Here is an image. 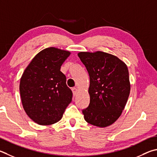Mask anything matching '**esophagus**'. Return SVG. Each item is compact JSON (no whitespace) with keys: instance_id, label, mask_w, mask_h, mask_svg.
<instances>
[{"instance_id":"obj_1","label":"esophagus","mask_w":157,"mask_h":157,"mask_svg":"<svg viewBox=\"0 0 157 157\" xmlns=\"http://www.w3.org/2000/svg\"><path fill=\"white\" fill-rule=\"evenodd\" d=\"M72 92H73V95L75 96L76 94H77V93H78V89H77L76 88H72Z\"/></svg>"}]
</instances>
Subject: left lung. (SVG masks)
I'll return each mask as SVG.
<instances>
[{
	"label": "left lung",
	"mask_w": 157,
	"mask_h": 157,
	"mask_svg": "<svg viewBox=\"0 0 157 157\" xmlns=\"http://www.w3.org/2000/svg\"><path fill=\"white\" fill-rule=\"evenodd\" d=\"M78 57L88 73L90 104L82 110L84 119L104 128L117 121L130 95L129 73L126 64L111 54L79 52Z\"/></svg>",
	"instance_id": "left-lung-1"
}]
</instances>
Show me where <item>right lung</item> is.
<instances>
[{
	"mask_svg": "<svg viewBox=\"0 0 157 157\" xmlns=\"http://www.w3.org/2000/svg\"><path fill=\"white\" fill-rule=\"evenodd\" d=\"M71 53L55 47L39 52L25 69L20 82L24 110L39 125L59 121L72 101L73 93L60 71Z\"/></svg>",
	"mask_w": 157,
	"mask_h": 157,
	"instance_id": "right-lung-1",
	"label": "right lung"
}]
</instances>
